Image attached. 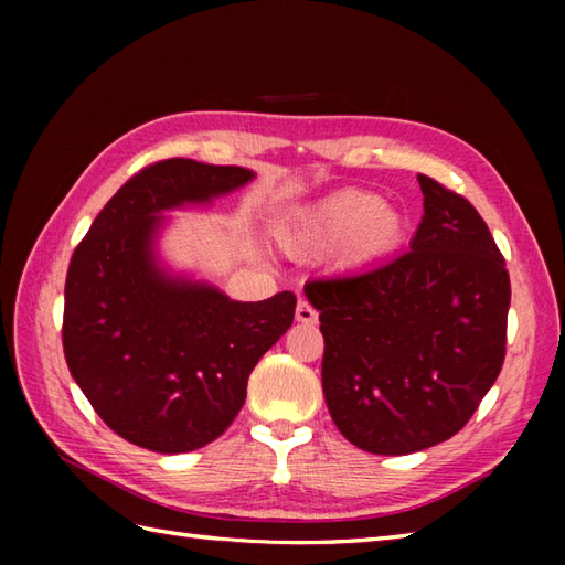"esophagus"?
<instances>
[{
    "mask_svg": "<svg viewBox=\"0 0 565 565\" xmlns=\"http://www.w3.org/2000/svg\"><path fill=\"white\" fill-rule=\"evenodd\" d=\"M296 320L303 322V326H316V322H318L316 308L310 306V303H306V301H298V306H296Z\"/></svg>",
    "mask_w": 565,
    "mask_h": 565,
    "instance_id": "34e87169",
    "label": "esophagus"
}]
</instances>
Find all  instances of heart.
I'll return each instance as SVG.
<instances>
[{
    "label": "heart",
    "instance_id": "b5f03b06",
    "mask_svg": "<svg viewBox=\"0 0 565 565\" xmlns=\"http://www.w3.org/2000/svg\"><path fill=\"white\" fill-rule=\"evenodd\" d=\"M411 218L366 189H338L276 227V243L301 262L332 257L342 274L388 267L411 239Z\"/></svg>",
    "mask_w": 565,
    "mask_h": 565
}]
</instances>
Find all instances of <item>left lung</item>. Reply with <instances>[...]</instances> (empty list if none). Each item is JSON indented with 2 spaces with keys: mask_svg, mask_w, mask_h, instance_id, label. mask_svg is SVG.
<instances>
[{
  "mask_svg": "<svg viewBox=\"0 0 565 565\" xmlns=\"http://www.w3.org/2000/svg\"><path fill=\"white\" fill-rule=\"evenodd\" d=\"M423 223L388 267L306 284L326 338L322 393L354 447L401 456L454 437L505 359L510 276L463 196L417 174Z\"/></svg>",
  "mask_w": 565,
  "mask_h": 565,
  "instance_id": "obj_1",
  "label": "left lung"
}]
</instances>
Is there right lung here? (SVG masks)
Here are the masks:
<instances>
[{"instance_id": "right-lung-1", "label": "right lung", "mask_w": 565, "mask_h": 565, "mask_svg": "<svg viewBox=\"0 0 565 565\" xmlns=\"http://www.w3.org/2000/svg\"><path fill=\"white\" fill-rule=\"evenodd\" d=\"M257 174L164 160L106 203L70 259L63 347L94 411L136 447L186 454L218 439L247 398L264 352L291 328L296 296L233 301L164 262L170 211L209 209Z\"/></svg>"}]
</instances>
